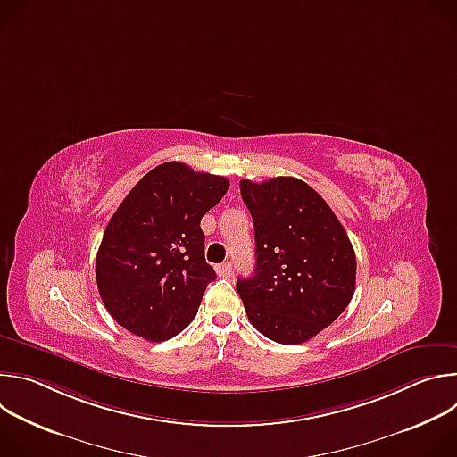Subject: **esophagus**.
<instances>
[{
  "instance_id": "esophagus-1",
  "label": "esophagus",
  "mask_w": 457,
  "mask_h": 457,
  "mask_svg": "<svg viewBox=\"0 0 457 457\" xmlns=\"http://www.w3.org/2000/svg\"><path fill=\"white\" fill-rule=\"evenodd\" d=\"M231 273H233V264L231 262H224V264L217 266V275L219 277L228 278V277H231Z\"/></svg>"
}]
</instances>
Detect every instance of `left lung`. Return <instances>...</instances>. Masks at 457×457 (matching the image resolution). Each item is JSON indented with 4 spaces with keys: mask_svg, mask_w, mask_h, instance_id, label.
Listing matches in <instances>:
<instances>
[{
    "mask_svg": "<svg viewBox=\"0 0 457 457\" xmlns=\"http://www.w3.org/2000/svg\"><path fill=\"white\" fill-rule=\"evenodd\" d=\"M240 193L256 242L254 275L237 280L247 318L277 344H303L354 295L353 244L329 204L300 179H242Z\"/></svg>",
    "mask_w": 457,
    "mask_h": 457,
    "instance_id": "8db88e82",
    "label": "left lung"
}]
</instances>
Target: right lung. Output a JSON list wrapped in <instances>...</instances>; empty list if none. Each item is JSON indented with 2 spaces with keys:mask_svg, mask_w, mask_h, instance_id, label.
<instances>
[{
  "mask_svg": "<svg viewBox=\"0 0 457 457\" xmlns=\"http://www.w3.org/2000/svg\"><path fill=\"white\" fill-rule=\"evenodd\" d=\"M229 187L220 175L164 162L148 171L112 215L96 258L108 312L148 342L179 335L215 280L201 219Z\"/></svg>",
  "mask_w": 457,
  "mask_h": 457,
  "instance_id": "add662e5",
  "label": "right lung"
}]
</instances>
